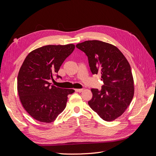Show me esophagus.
<instances>
[{
    "label": "esophagus",
    "instance_id": "1",
    "mask_svg": "<svg viewBox=\"0 0 156 156\" xmlns=\"http://www.w3.org/2000/svg\"><path fill=\"white\" fill-rule=\"evenodd\" d=\"M75 92H83V89H75Z\"/></svg>",
    "mask_w": 156,
    "mask_h": 156
}]
</instances>
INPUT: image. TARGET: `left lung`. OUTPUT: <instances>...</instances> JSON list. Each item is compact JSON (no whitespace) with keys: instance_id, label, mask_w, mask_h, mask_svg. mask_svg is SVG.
<instances>
[{"instance_id":"left-lung-1","label":"left lung","mask_w":156,"mask_h":156,"mask_svg":"<svg viewBox=\"0 0 156 156\" xmlns=\"http://www.w3.org/2000/svg\"><path fill=\"white\" fill-rule=\"evenodd\" d=\"M76 47L88 56L92 74L101 73L104 83L101 90L91 89L89 106L103 120H115L126 111L134 96L129 63L116 46L106 42L88 40Z\"/></svg>"}]
</instances>
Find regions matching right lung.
<instances>
[{"label":"right lung","mask_w":156,"mask_h":156,"mask_svg":"<svg viewBox=\"0 0 156 156\" xmlns=\"http://www.w3.org/2000/svg\"><path fill=\"white\" fill-rule=\"evenodd\" d=\"M74 49L72 44L45 45L25 58L18 73L17 92L23 107L35 120L44 123L55 121L66 108L68 96L75 92L49 83Z\"/></svg>","instance_id":"1"}]
</instances>
